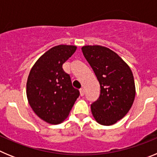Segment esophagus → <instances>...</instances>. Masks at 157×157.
<instances>
[{
  "label": "esophagus",
  "mask_w": 157,
  "mask_h": 157,
  "mask_svg": "<svg viewBox=\"0 0 157 157\" xmlns=\"http://www.w3.org/2000/svg\"><path fill=\"white\" fill-rule=\"evenodd\" d=\"M79 92H80V95L82 97V96H84V94H85V90H84V88H81L79 90Z\"/></svg>",
  "instance_id": "esophagus-1"
}]
</instances>
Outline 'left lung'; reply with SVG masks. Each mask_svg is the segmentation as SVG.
Wrapping results in <instances>:
<instances>
[{"instance_id":"left-lung-1","label":"left lung","mask_w":157,"mask_h":157,"mask_svg":"<svg viewBox=\"0 0 157 157\" xmlns=\"http://www.w3.org/2000/svg\"><path fill=\"white\" fill-rule=\"evenodd\" d=\"M82 51L101 87L99 98L91 105L93 116L101 125H113L127 114L134 103L136 89L132 71L107 47L85 45Z\"/></svg>"}]
</instances>
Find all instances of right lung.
Listing matches in <instances>:
<instances>
[{
    "mask_svg": "<svg viewBox=\"0 0 157 157\" xmlns=\"http://www.w3.org/2000/svg\"><path fill=\"white\" fill-rule=\"evenodd\" d=\"M75 45H59L38 58L29 73L27 97L31 109L49 124H59L68 116L79 91L72 86L63 63L75 53Z\"/></svg>",
    "mask_w": 157,
    "mask_h": 157,
    "instance_id": "add662e5",
    "label": "right lung"
}]
</instances>
